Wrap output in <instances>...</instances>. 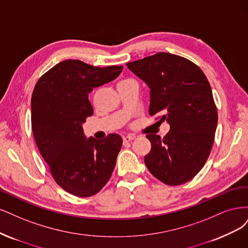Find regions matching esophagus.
<instances>
[{
    "label": "esophagus",
    "instance_id": "34e87169",
    "mask_svg": "<svg viewBox=\"0 0 248 248\" xmlns=\"http://www.w3.org/2000/svg\"><path fill=\"white\" fill-rule=\"evenodd\" d=\"M134 139H135L134 136H125V137H124V142H131Z\"/></svg>",
    "mask_w": 248,
    "mask_h": 248
}]
</instances>
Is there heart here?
<instances>
[{"mask_svg":"<svg viewBox=\"0 0 248 248\" xmlns=\"http://www.w3.org/2000/svg\"><path fill=\"white\" fill-rule=\"evenodd\" d=\"M124 82H135L134 80H132V79H124V80L121 81L119 83H124Z\"/></svg>","mask_w":248,"mask_h":248,"instance_id":"heart-1","label":"heart"}]
</instances>
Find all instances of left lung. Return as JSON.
<instances>
[{
    "label": "left lung",
    "instance_id": "obj_1",
    "mask_svg": "<svg viewBox=\"0 0 248 248\" xmlns=\"http://www.w3.org/2000/svg\"><path fill=\"white\" fill-rule=\"evenodd\" d=\"M126 66L150 87L149 114H159L155 119L170 124L163 139L146 135L151 143L144 157L149 172L168 186L189 181L208 159L217 125L208 79L193 62L168 52Z\"/></svg>",
    "mask_w": 248,
    "mask_h": 248
}]
</instances>
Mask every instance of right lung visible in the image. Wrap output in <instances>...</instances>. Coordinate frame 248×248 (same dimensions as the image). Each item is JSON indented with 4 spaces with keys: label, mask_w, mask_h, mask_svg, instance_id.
Wrapping results in <instances>:
<instances>
[{
    "label": "right lung",
    "mask_w": 248,
    "mask_h": 248,
    "mask_svg": "<svg viewBox=\"0 0 248 248\" xmlns=\"http://www.w3.org/2000/svg\"><path fill=\"white\" fill-rule=\"evenodd\" d=\"M123 69L67 60L47 71L35 85L31 119L36 144L54 181L71 195H95L114 170L123 145L121 136L86 140L81 124L93 113L89 93L114 80Z\"/></svg>",
    "instance_id": "1"
}]
</instances>
